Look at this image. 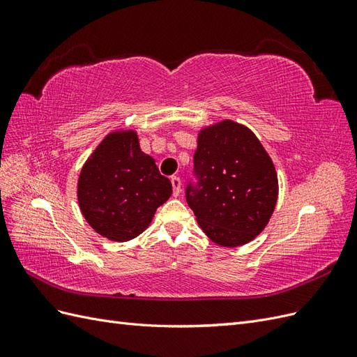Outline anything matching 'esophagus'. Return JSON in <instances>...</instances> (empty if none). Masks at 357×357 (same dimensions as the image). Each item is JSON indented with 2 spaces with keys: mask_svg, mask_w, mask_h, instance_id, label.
<instances>
[{
  "mask_svg": "<svg viewBox=\"0 0 357 357\" xmlns=\"http://www.w3.org/2000/svg\"><path fill=\"white\" fill-rule=\"evenodd\" d=\"M171 185H172V195L178 197L181 192V180L178 177H171Z\"/></svg>",
  "mask_w": 357,
  "mask_h": 357,
  "instance_id": "1",
  "label": "esophagus"
}]
</instances>
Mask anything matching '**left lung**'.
<instances>
[{"instance_id": "left-lung-1", "label": "left lung", "mask_w": 357, "mask_h": 357, "mask_svg": "<svg viewBox=\"0 0 357 357\" xmlns=\"http://www.w3.org/2000/svg\"><path fill=\"white\" fill-rule=\"evenodd\" d=\"M277 193L273 160L250 129L225 121L199 134L185 195L211 241H252L271 218Z\"/></svg>"}]
</instances>
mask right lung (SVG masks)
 <instances>
[{
    "label": "right lung",
    "instance_id": "obj_1",
    "mask_svg": "<svg viewBox=\"0 0 357 357\" xmlns=\"http://www.w3.org/2000/svg\"><path fill=\"white\" fill-rule=\"evenodd\" d=\"M171 193V181L142 152L132 131L104 138L79 177L84 219L100 235L121 243L142 234Z\"/></svg>",
    "mask_w": 357,
    "mask_h": 357
}]
</instances>
